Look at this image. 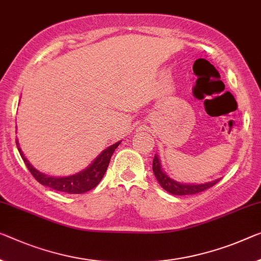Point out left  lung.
Returning <instances> with one entry per match:
<instances>
[{
  "instance_id": "1",
  "label": "left lung",
  "mask_w": 261,
  "mask_h": 261,
  "mask_svg": "<svg viewBox=\"0 0 261 261\" xmlns=\"http://www.w3.org/2000/svg\"><path fill=\"white\" fill-rule=\"evenodd\" d=\"M153 171L158 178L159 183L161 184V187L164 190L169 192L171 195H195L198 194V192H202L204 190L209 189V188L214 187L216 183L220 181V178L215 179V181L203 183V184H183L179 182H176L174 179L170 178L166 172L161 169V163H160V159L158 155L154 156L153 160Z\"/></svg>"
}]
</instances>
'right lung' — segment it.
<instances>
[{"label": "right lung", "mask_w": 261, "mask_h": 261, "mask_svg": "<svg viewBox=\"0 0 261 261\" xmlns=\"http://www.w3.org/2000/svg\"><path fill=\"white\" fill-rule=\"evenodd\" d=\"M16 144H17V149L22 156L24 163H25V166L36 181H38L43 186L51 188V189L66 192V194H84V192L93 189L101 181L108 168V164H110L112 155H113L114 150L118 148L120 141L112 144L111 147L103 150L101 154H99L98 158L86 169L78 172V174L66 176V177H54V176L45 175L37 169H35L30 162L24 158L17 140H16Z\"/></svg>", "instance_id": "right-lung-1"}]
</instances>
